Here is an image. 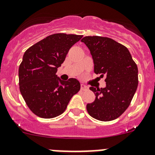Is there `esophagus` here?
<instances>
[{
  "label": "esophagus",
  "instance_id": "esophagus-1",
  "mask_svg": "<svg viewBox=\"0 0 155 155\" xmlns=\"http://www.w3.org/2000/svg\"><path fill=\"white\" fill-rule=\"evenodd\" d=\"M80 87H81V90H83V91H84V90H86L88 89L87 86H86L85 85H83V84H81Z\"/></svg>",
  "mask_w": 155,
  "mask_h": 155
}]
</instances>
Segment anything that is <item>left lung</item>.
Wrapping results in <instances>:
<instances>
[{
	"instance_id": "left-lung-1",
	"label": "left lung",
	"mask_w": 155,
	"mask_h": 155,
	"mask_svg": "<svg viewBox=\"0 0 155 155\" xmlns=\"http://www.w3.org/2000/svg\"><path fill=\"white\" fill-rule=\"evenodd\" d=\"M81 41L90 49L95 73L106 76V87H90L96 98L86 110L98 120L117 119L129 107L137 90V66L129 50L110 38L86 36Z\"/></svg>"
}]
</instances>
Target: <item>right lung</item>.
I'll return each mask as SVG.
<instances>
[{
	"instance_id": "1",
	"label": "right lung",
	"mask_w": 155,
	"mask_h": 155,
	"mask_svg": "<svg viewBox=\"0 0 155 155\" xmlns=\"http://www.w3.org/2000/svg\"><path fill=\"white\" fill-rule=\"evenodd\" d=\"M83 35H51L26 50L19 66V88L28 107L41 118L62 114L69 100L80 90L74 78L61 80L57 69L63 63L71 47Z\"/></svg>"
}]
</instances>
